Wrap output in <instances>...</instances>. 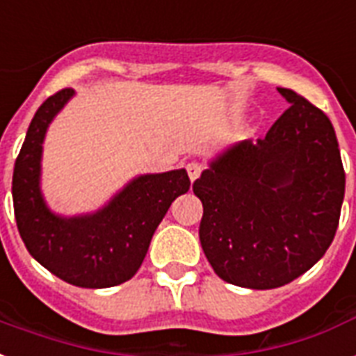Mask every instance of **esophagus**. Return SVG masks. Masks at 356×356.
I'll return each mask as SVG.
<instances>
[{
    "mask_svg": "<svg viewBox=\"0 0 356 356\" xmlns=\"http://www.w3.org/2000/svg\"><path fill=\"white\" fill-rule=\"evenodd\" d=\"M200 172H202V165L200 163H195V161H193V163L187 165V175H189V180L191 181L197 180L198 176H200Z\"/></svg>",
    "mask_w": 356,
    "mask_h": 356,
    "instance_id": "1",
    "label": "esophagus"
}]
</instances>
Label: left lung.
Listing matches in <instances>:
<instances>
[{"mask_svg": "<svg viewBox=\"0 0 356 356\" xmlns=\"http://www.w3.org/2000/svg\"><path fill=\"white\" fill-rule=\"evenodd\" d=\"M278 92L290 107L266 137L227 148L193 184L204 254L225 282L250 290L280 288L327 252L346 193L329 117L291 89Z\"/></svg>", "mask_w": 356, "mask_h": 356, "instance_id": "8db88e82", "label": "left lung"}]
</instances>
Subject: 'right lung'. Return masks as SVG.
Listing matches in <instances>:
<instances>
[{"instance_id": "1", "label": "right lung", "mask_w": 356, "mask_h": 356, "mask_svg": "<svg viewBox=\"0 0 356 356\" xmlns=\"http://www.w3.org/2000/svg\"><path fill=\"white\" fill-rule=\"evenodd\" d=\"M72 96V89L49 96L29 124L13 175L16 225L29 254L55 277L79 288H111L137 273L167 209L191 181L186 169L143 175L95 213H54L40 191L42 143Z\"/></svg>"}]
</instances>
